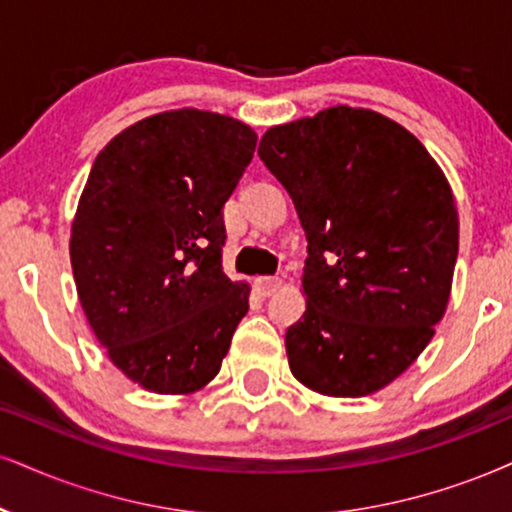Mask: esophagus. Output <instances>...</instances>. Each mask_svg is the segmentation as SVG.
Listing matches in <instances>:
<instances>
[{
	"mask_svg": "<svg viewBox=\"0 0 512 512\" xmlns=\"http://www.w3.org/2000/svg\"><path fill=\"white\" fill-rule=\"evenodd\" d=\"M280 287H282V277H258V280H256V289L263 296L275 294Z\"/></svg>",
	"mask_w": 512,
	"mask_h": 512,
	"instance_id": "esophagus-1",
	"label": "esophagus"
}]
</instances>
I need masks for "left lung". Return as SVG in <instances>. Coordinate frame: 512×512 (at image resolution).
<instances>
[{"mask_svg":"<svg viewBox=\"0 0 512 512\" xmlns=\"http://www.w3.org/2000/svg\"><path fill=\"white\" fill-rule=\"evenodd\" d=\"M258 156L308 239L306 313L285 337L292 375L325 396L375 394L425 351L449 306V180L403 125L351 106L273 125Z\"/></svg>","mask_w":512,"mask_h":512,"instance_id":"obj_1","label":"left lung"}]
</instances>
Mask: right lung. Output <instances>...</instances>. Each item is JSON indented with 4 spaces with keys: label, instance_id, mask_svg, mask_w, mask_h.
<instances>
[{
    "label": "right lung",
    "instance_id": "obj_1",
    "mask_svg": "<svg viewBox=\"0 0 512 512\" xmlns=\"http://www.w3.org/2000/svg\"><path fill=\"white\" fill-rule=\"evenodd\" d=\"M237 118L175 109L118 132L92 163L71 266L94 337L128 380L192 394L218 375L251 287L223 273V206L254 159Z\"/></svg>",
    "mask_w": 512,
    "mask_h": 512
}]
</instances>
